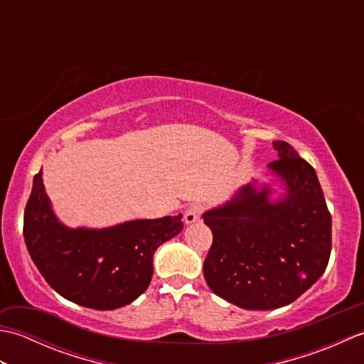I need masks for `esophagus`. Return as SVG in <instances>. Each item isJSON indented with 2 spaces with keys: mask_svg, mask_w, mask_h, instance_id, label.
Wrapping results in <instances>:
<instances>
[{
  "mask_svg": "<svg viewBox=\"0 0 364 364\" xmlns=\"http://www.w3.org/2000/svg\"><path fill=\"white\" fill-rule=\"evenodd\" d=\"M205 211V208L202 205H192L189 210L186 211V214H184V222L188 223H196L200 220V218H202V214Z\"/></svg>",
  "mask_w": 364,
  "mask_h": 364,
  "instance_id": "esophagus-1",
  "label": "esophagus"
}]
</instances>
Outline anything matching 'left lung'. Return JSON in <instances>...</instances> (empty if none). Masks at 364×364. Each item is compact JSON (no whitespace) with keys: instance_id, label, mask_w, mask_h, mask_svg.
<instances>
[{"instance_id":"8db88e82","label":"left lung","mask_w":364,"mask_h":364,"mask_svg":"<svg viewBox=\"0 0 364 364\" xmlns=\"http://www.w3.org/2000/svg\"><path fill=\"white\" fill-rule=\"evenodd\" d=\"M274 149L269 168L284 184L280 200L270 202L267 184L249 183L203 214L213 231L205 280L244 310L289 305L326 272L331 252V215L314 168L288 142Z\"/></svg>"}]
</instances>
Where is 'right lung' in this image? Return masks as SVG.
<instances>
[{"mask_svg": "<svg viewBox=\"0 0 364 364\" xmlns=\"http://www.w3.org/2000/svg\"><path fill=\"white\" fill-rule=\"evenodd\" d=\"M181 218L129 220L102 230L68 228L51 210L41 170L25 208L23 236L54 291L81 306L115 310L149 288L153 255L183 230Z\"/></svg>", "mask_w": 364, "mask_h": 364, "instance_id": "add662e5", "label": "right lung"}]
</instances>
